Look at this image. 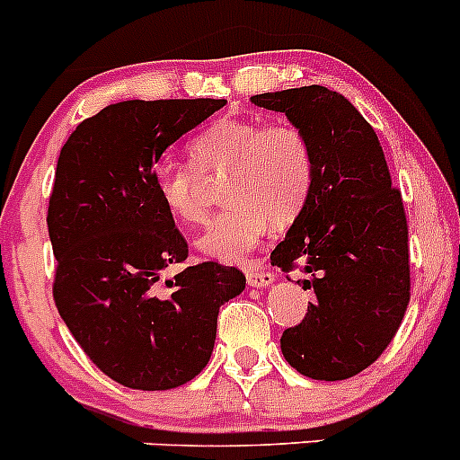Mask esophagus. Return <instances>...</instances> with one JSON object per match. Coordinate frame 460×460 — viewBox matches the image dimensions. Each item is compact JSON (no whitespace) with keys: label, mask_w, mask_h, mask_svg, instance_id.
Returning <instances> with one entry per match:
<instances>
[{"label":"esophagus","mask_w":460,"mask_h":460,"mask_svg":"<svg viewBox=\"0 0 460 460\" xmlns=\"http://www.w3.org/2000/svg\"><path fill=\"white\" fill-rule=\"evenodd\" d=\"M277 274L270 270H247V283L252 288H268L270 283H274Z\"/></svg>","instance_id":"1"}]
</instances>
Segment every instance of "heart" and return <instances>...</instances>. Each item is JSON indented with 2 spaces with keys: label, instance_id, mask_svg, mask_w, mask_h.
<instances>
[{
  "label": "heart",
  "instance_id": "obj_1",
  "mask_svg": "<svg viewBox=\"0 0 460 460\" xmlns=\"http://www.w3.org/2000/svg\"><path fill=\"white\" fill-rule=\"evenodd\" d=\"M201 172H226L225 201L231 204L208 222L197 250L208 259L238 263L254 250L270 225L288 226L302 216L315 181L311 145L297 127L261 119H217L190 143ZM163 208L183 225L204 220L199 172L192 165L161 163L152 177Z\"/></svg>",
  "mask_w": 460,
  "mask_h": 460
}]
</instances>
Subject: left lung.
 Here are the masks:
<instances>
[{
  "label": "left lung",
  "mask_w": 460,
  "mask_h": 460,
  "mask_svg": "<svg viewBox=\"0 0 460 460\" xmlns=\"http://www.w3.org/2000/svg\"><path fill=\"white\" fill-rule=\"evenodd\" d=\"M252 104L286 115L315 161L306 208L270 256L286 272L302 268L315 293L306 317L283 332V358L308 379H349L384 354L409 306L402 195L375 128L347 97L304 85L254 94Z\"/></svg>",
  "instance_id": "8db88e82"
}]
</instances>
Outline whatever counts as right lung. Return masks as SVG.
Here are the masks:
<instances>
[{"label": "right lung", "mask_w": 460, "mask_h": 460, "mask_svg": "<svg viewBox=\"0 0 460 460\" xmlns=\"http://www.w3.org/2000/svg\"><path fill=\"white\" fill-rule=\"evenodd\" d=\"M226 100L119 102L84 119L56 163L47 226L54 302L106 376L133 390L195 379L216 345L220 306L244 274L183 263L188 244L154 192V165Z\"/></svg>", "instance_id": "right-lung-1"}]
</instances>
